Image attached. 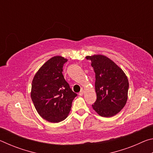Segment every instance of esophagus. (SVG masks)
Instances as JSON below:
<instances>
[{"label": "esophagus", "instance_id": "1", "mask_svg": "<svg viewBox=\"0 0 153 153\" xmlns=\"http://www.w3.org/2000/svg\"><path fill=\"white\" fill-rule=\"evenodd\" d=\"M84 90H81V91H80V92H79V96H82L83 94H84Z\"/></svg>", "mask_w": 153, "mask_h": 153}]
</instances>
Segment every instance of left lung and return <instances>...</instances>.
Returning a JSON list of instances; mask_svg holds the SVG:
<instances>
[{
    "label": "left lung",
    "mask_w": 153,
    "mask_h": 153,
    "mask_svg": "<svg viewBox=\"0 0 153 153\" xmlns=\"http://www.w3.org/2000/svg\"><path fill=\"white\" fill-rule=\"evenodd\" d=\"M95 72L97 100L92 108L102 117H110L122 109L128 100L129 82L120 67L107 56H87Z\"/></svg>",
    "instance_id": "1"
}]
</instances>
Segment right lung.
Segmentation results:
<instances>
[{
	"label": "right lung",
	"instance_id": "right-lung-1",
	"mask_svg": "<svg viewBox=\"0 0 153 153\" xmlns=\"http://www.w3.org/2000/svg\"><path fill=\"white\" fill-rule=\"evenodd\" d=\"M67 61L61 56H54L40 67L33 79L31 98L33 105L41 117L49 122L64 120L77 95L62 73Z\"/></svg>",
	"mask_w": 153,
	"mask_h": 153
}]
</instances>
